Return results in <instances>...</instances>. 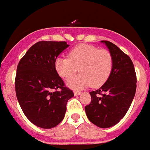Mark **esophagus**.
Segmentation results:
<instances>
[{
  "instance_id": "esophagus-1",
  "label": "esophagus",
  "mask_w": 150,
  "mask_h": 150,
  "mask_svg": "<svg viewBox=\"0 0 150 150\" xmlns=\"http://www.w3.org/2000/svg\"><path fill=\"white\" fill-rule=\"evenodd\" d=\"M74 95H75V96L80 95V93H81V92H80V91H79V90H74Z\"/></svg>"
}]
</instances>
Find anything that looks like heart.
<instances>
[{"mask_svg":"<svg viewBox=\"0 0 150 150\" xmlns=\"http://www.w3.org/2000/svg\"><path fill=\"white\" fill-rule=\"evenodd\" d=\"M113 67V58L110 52L88 44L76 46L68 54V57H58L55 60V69L67 81L71 88L80 89L90 86L99 87L108 80Z\"/></svg>","mask_w":150,"mask_h":150,"instance_id":"1","label":"heart"}]
</instances>
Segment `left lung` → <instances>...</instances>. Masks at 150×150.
Here are the masks:
<instances>
[{
    "mask_svg": "<svg viewBox=\"0 0 150 150\" xmlns=\"http://www.w3.org/2000/svg\"><path fill=\"white\" fill-rule=\"evenodd\" d=\"M113 58L110 76L100 89L90 92L85 106L89 120L100 128L114 126L124 117L134 98L137 74L130 57L108 40H103Z\"/></svg>",
    "mask_w": 150,
    "mask_h": 150,
    "instance_id": "8db88e82",
    "label": "left lung"
}]
</instances>
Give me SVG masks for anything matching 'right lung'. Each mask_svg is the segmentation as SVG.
Masks as SVG:
<instances>
[{"mask_svg": "<svg viewBox=\"0 0 150 150\" xmlns=\"http://www.w3.org/2000/svg\"><path fill=\"white\" fill-rule=\"evenodd\" d=\"M68 46L65 41H39L17 65V100L27 118L40 128L59 124L65 116L68 100L74 96L55 69L56 59Z\"/></svg>", "mask_w": 150, "mask_h": 150, "instance_id": "add662e5", "label": "right lung"}]
</instances>
